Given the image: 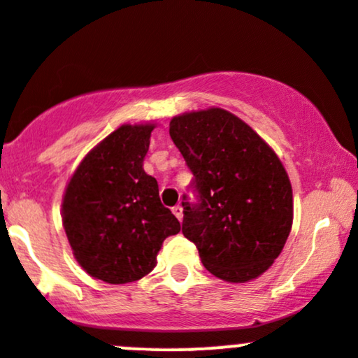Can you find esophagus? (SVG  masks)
I'll return each mask as SVG.
<instances>
[{
	"mask_svg": "<svg viewBox=\"0 0 358 358\" xmlns=\"http://www.w3.org/2000/svg\"><path fill=\"white\" fill-rule=\"evenodd\" d=\"M171 210H173L176 219L182 222V219H183V207H182V205H175V207L171 208Z\"/></svg>",
	"mask_w": 358,
	"mask_h": 358,
	"instance_id": "34e87169",
	"label": "esophagus"
}]
</instances>
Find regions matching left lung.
<instances>
[{"instance_id":"8db88e82","label":"left lung","mask_w":358,"mask_h":358,"mask_svg":"<svg viewBox=\"0 0 358 358\" xmlns=\"http://www.w3.org/2000/svg\"><path fill=\"white\" fill-rule=\"evenodd\" d=\"M170 136L193 173L196 202L183 195L182 232L205 269L229 282L261 276L293 224V190L276 153L219 108L173 117Z\"/></svg>"}]
</instances>
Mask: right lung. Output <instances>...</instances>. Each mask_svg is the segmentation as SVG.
Segmentation results:
<instances>
[{"mask_svg": "<svg viewBox=\"0 0 358 358\" xmlns=\"http://www.w3.org/2000/svg\"><path fill=\"white\" fill-rule=\"evenodd\" d=\"M153 124H124L82 159L62 203L67 239L92 278L124 285L146 276L180 222L143 170Z\"/></svg>", "mask_w": 358, "mask_h": 358, "instance_id": "1", "label": "right lung"}]
</instances>
